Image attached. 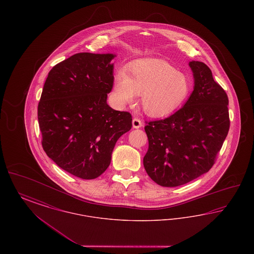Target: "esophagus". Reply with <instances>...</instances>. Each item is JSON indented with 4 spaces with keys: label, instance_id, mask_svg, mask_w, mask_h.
<instances>
[{
    "label": "esophagus",
    "instance_id": "34e87169",
    "mask_svg": "<svg viewBox=\"0 0 254 254\" xmlns=\"http://www.w3.org/2000/svg\"><path fill=\"white\" fill-rule=\"evenodd\" d=\"M142 126H143V123H142L140 119H138V118H134L133 119L132 127L134 128H140Z\"/></svg>",
    "mask_w": 254,
    "mask_h": 254
}]
</instances>
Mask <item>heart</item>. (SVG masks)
Returning <instances> with one entry per match:
<instances>
[{
  "label": "heart",
  "instance_id": "1",
  "mask_svg": "<svg viewBox=\"0 0 254 254\" xmlns=\"http://www.w3.org/2000/svg\"><path fill=\"white\" fill-rule=\"evenodd\" d=\"M190 91V78L160 59L136 62L128 74L121 69L114 78L113 94L120 106L133 103L137 94L143 95V109L154 117L169 115L179 109Z\"/></svg>",
  "mask_w": 254,
  "mask_h": 254
}]
</instances>
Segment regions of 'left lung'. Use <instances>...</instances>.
Listing matches in <instances>:
<instances>
[{
	"instance_id": "left-lung-1",
	"label": "left lung",
	"mask_w": 254,
	"mask_h": 254,
	"mask_svg": "<svg viewBox=\"0 0 254 254\" xmlns=\"http://www.w3.org/2000/svg\"><path fill=\"white\" fill-rule=\"evenodd\" d=\"M189 65L193 91L184 107L145 127L148 149L144 167L162 187L182 186L207 172L230 129L227 93L205 64L191 61Z\"/></svg>"
}]
</instances>
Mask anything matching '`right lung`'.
Listing matches in <instances>:
<instances>
[{"label": "right lung", "mask_w": 254, "mask_h": 254, "mask_svg": "<svg viewBox=\"0 0 254 254\" xmlns=\"http://www.w3.org/2000/svg\"><path fill=\"white\" fill-rule=\"evenodd\" d=\"M115 54L77 53L49 71L38 105L43 148L61 169L90 180L109 168L116 142L132 127L107 103Z\"/></svg>", "instance_id": "add662e5"}]
</instances>
